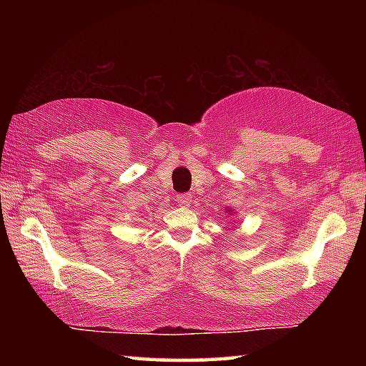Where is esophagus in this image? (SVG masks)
<instances>
[{
	"instance_id": "esophagus-1",
	"label": "esophagus",
	"mask_w": 366,
	"mask_h": 366,
	"mask_svg": "<svg viewBox=\"0 0 366 366\" xmlns=\"http://www.w3.org/2000/svg\"><path fill=\"white\" fill-rule=\"evenodd\" d=\"M190 202H192V197H190V195H187V194H181V195H177V197H176V203H177V207L187 208V207L190 205Z\"/></svg>"
}]
</instances>
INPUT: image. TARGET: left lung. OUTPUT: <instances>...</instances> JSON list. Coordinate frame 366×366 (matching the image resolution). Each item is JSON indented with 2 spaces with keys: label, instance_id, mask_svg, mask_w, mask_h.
Segmentation results:
<instances>
[{
  "label": "left lung",
  "instance_id": "left-lung-1",
  "mask_svg": "<svg viewBox=\"0 0 366 366\" xmlns=\"http://www.w3.org/2000/svg\"><path fill=\"white\" fill-rule=\"evenodd\" d=\"M224 213H227L229 216H235V214H234V213H235L234 209H232V208H229V207H227V208H224Z\"/></svg>",
  "mask_w": 366,
  "mask_h": 366
}]
</instances>
